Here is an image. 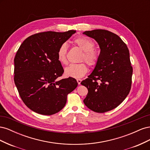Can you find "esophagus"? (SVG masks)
<instances>
[{
  "instance_id": "esophagus-1",
  "label": "esophagus",
  "mask_w": 150,
  "mask_h": 150,
  "mask_svg": "<svg viewBox=\"0 0 150 150\" xmlns=\"http://www.w3.org/2000/svg\"><path fill=\"white\" fill-rule=\"evenodd\" d=\"M81 81H82V80H81V79H77V82H78V84H81Z\"/></svg>"
}]
</instances>
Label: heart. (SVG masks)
Listing matches in <instances>:
<instances>
[{
  "instance_id": "heart-1",
  "label": "heart",
  "mask_w": 150,
  "mask_h": 150,
  "mask_svg": "<svg viewBox=\"0 0 150 150\" xmlns=\"http://www.w3.org/2000/svg\"><path fill=\"white\" fill-rule=\"evenodd\" d=\"M72 44L78 47L83 51L81 55L80 61H84L91 66H95L98 62L100 53L99 50L94 47L95 44L93 40L84 36H79L72 40ZM57 60L62 65L67 64V46L62 44L57 51ZM88 71V67L86 63L71 64L66 68L65 74L67 76L74 78H80L83 77Z\"/></svg>"
}]
</instances>
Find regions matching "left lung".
<instances>
[{
    "label": "left lung",
    "mask_w": 150,
    "mask_h": 150,
    "mask_svg": "<svg viewBox=\"0 0 150 150\" xmlns=\"http://www.w3.org/2000/svg\"><path fill=\"white\" fill-rule=\"evenodd\" d=\"M83 34L96 40L101 49L94 71L81 83L88 89L84 103L96 112L111 111L125 100L131 89L133 67L128 48L110 31L95 29Z\"/></svg>",
    "instance_id": "left-lung-1"
}]
</instances>
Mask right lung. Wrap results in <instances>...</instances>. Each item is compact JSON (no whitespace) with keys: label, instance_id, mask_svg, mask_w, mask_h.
<instances>
[{"label":"right lung","instance_id":"add662e5","mask_svg":"<svg viewBox=\"0 0 150 150\" xmlns=\"http://www.w3.org/2000/svg\"><path fill=\"white\" fill-rule=\"evenodd\" d=\"M76 30L47 31L24 40L14 58V83L22 101L32 111L52 115L64 107L67 94L78 83L74 78L56 80L64 69L57 51Z\"/></svg>","mask_w":150,"mask_h":150}]
</instances>
